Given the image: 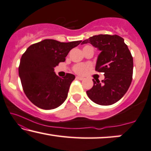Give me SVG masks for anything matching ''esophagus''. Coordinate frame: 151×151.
Listing matches in <instances>:
<instances>
[{"mask_svg":"<svg viewBox=\"0 0 151 151\" xmlns=\"http://www.w3.org/2000/svg\"><path fill=\"white\" fill-rule=\"evenodd\" d=\"M76 79H78V80H81V81H82V80H83L84 79V78L83 77H81V76H76Z\"/></svg>","mask_w":151,"mask_h":151,"instance_id":"1","label":"esophagus"}]
</instances>
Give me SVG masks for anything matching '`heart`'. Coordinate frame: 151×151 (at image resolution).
<instances>
[{"mask_svg":"<svg viewBox=\"0 0 151 151\" xmlns=\"http://www.w3.org/2000/svg\"><path fill=\"white\" fill-rule=\"evenodd\" d=\"M93 48V47L90 46H85L84 48ZM94 49V48H93ZM91 67V65L90 64H84V63H78V64L75 65L73 68L74 71L76 73L79 74V75H84L87 73V71L88 70V69H90Z\"/></svg>","mask_w":151,"mask_h":151,"instance_id":"b5f03b06","label":"heart"}]
</instances>
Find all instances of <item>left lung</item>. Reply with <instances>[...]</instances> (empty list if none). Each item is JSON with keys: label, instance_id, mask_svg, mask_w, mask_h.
Returning <instances> with one entry per match:
<instances>
[{"label": "left lung", "instance_id": "obj_1", "mask_svg": "<svg viewBox=\"0 0 151 151\" xmlns=\"http://www.w3.org/2000/svg\"><path fill=\"white\" fill-rule=\"evenodd\" d=\"M88 43L101 50L95 70L104 73L105 79H93L94 86L86 93L98 105H112L122 99L131 83L133 57L124 39L117 35H94L81 44Z\"/></svg>", "mask_w": 151, "mask_h": 151}]
</instances>
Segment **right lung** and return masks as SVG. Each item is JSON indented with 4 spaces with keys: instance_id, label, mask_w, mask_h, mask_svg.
Segmentation results:
<instances>
[{
    "instance_id": "add662e5",
    "label": "right lung",
    "mask_w": 151,
    "mask_h": 151,
    "mask_svg": "<svg viewBox=\"0 0 151 151\" xmlns=\"http://www.w3.org/2000/svg\"><path fill=\"white\" fill-rule=\"evenodd\" d=\"M81 42L44 40L31 45L22 55L18 68L19 76L25 94L37 107L55 109L67 99L75 76L68 73L60 78L56 75L54 68L59 62L65 61L70 50Z\"/></svg>"
}]
</instances>
